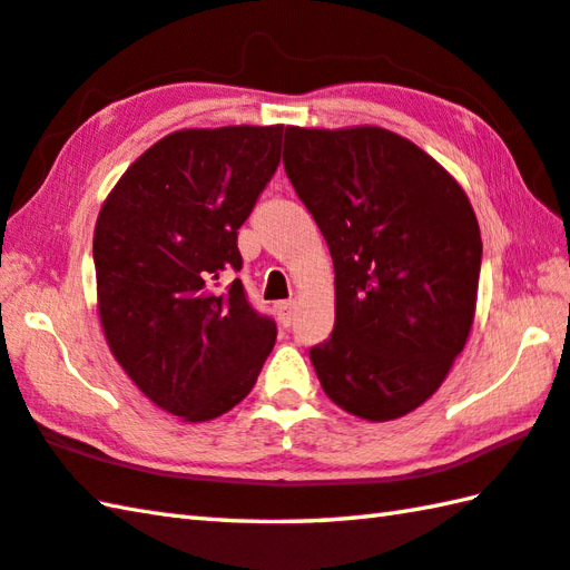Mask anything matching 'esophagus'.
<instances>
[{"mask_svg":"<svg viewBox=\"0 0 570 570\" xmlns=\"http://www.w3.org/2000/svg\"><path fill=\"white\" fill-rule=\"evenodd\" d=\"M275 309H277V315H281L283 327L293 325V320H295V299H285V303H277Z\"/></svg>","mask_w":570,"mask_h":570,"instance_id":"1","label":"esophagus"}]
</instances>
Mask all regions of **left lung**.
<instances>
[{
  "label": "left lung",
  "instance_id": "obj_1",
  "mask_svg": "<svg viewBox=\"0 0 570 570\" xmlns=\"http://www.w3.org/2000/svg\"><path fill=\"white\" fill-rule=\"evenodd\" d=\"M283 164L335 265V330L309 350L322 390L367 422L414 412L474 325L481 233L464 188L380 126H287Z\"/></svg>",
  "mask_w": 570,
  "mask_h": 570
}]
</instances>
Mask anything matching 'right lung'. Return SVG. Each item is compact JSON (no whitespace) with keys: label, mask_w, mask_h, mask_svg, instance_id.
Instances as JSON below:
<instances>
[{"label":"right lung","mask_w":570,"mask_h":570,"mask_svg":"<svg viewBox=\"0 0 570 570\" xmlns=\"http://www.w3.org/2000/svg\"><path fill=\"white\" fill-rule=\"evenodd\" d=\"M283 126L184 128L138 156L94 230L109 350L148 400L184 422L243 402L277 327L235 277L238 228L281 164Z\"/></svg>","instance_id":"obj_1"}]
</instances>
